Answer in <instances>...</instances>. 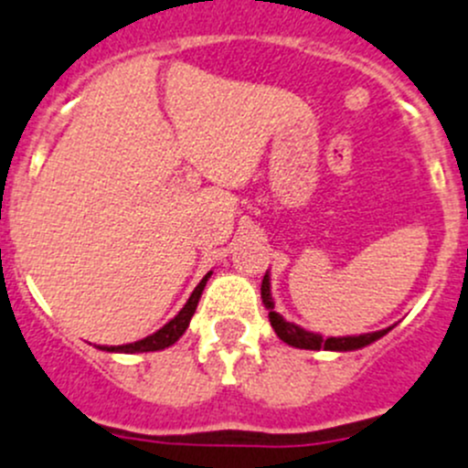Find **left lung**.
I'll use <instances>...</instances> for the list:
<instances>
[{
  "instance_id": "obj_1",
  "label": "left lung",
  "mask_w": 468,
  "mask_h": 468,
  "mask_svg": "<svg viewBox=\"0 0 468 468\" xmlns=\"http://www.w3.org/2000/svg\"><path fill=\"white\" fill-rule=\"evenodd\" d=\"M262 303L264 308L269 310V322H271V328L276 330L278 337L285 344L294 348H308V351H356V348L369 346L376 339H380L382 335L389 333L391 328L378 330V333H365V335H346V337H324L319 333H310V330L301 328V325L287 322L281 314L273 310V299H271V285H269V271L264 273L262 278Z\"/></svg>"
}]
</instances>
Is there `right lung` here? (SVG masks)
Masks as SVG:
<instances>
[{
	"mask_svg": "<svg viewBox=\"0 0 468 468\" xmlns=\"http://www.w3.org/2000/svg\"><path fill=\"white\" fill-rule=\"evenodd\" d=\"M210 273L212 271H207L206 276L201 278V282L195 287V292H192L187 303L181 308V313H178L172 322L165 324L163 328L155 330L154 335H149V337L140 339V342H133V344H122V346H97V348H101V351H108V353H149V351H163V348L172 346V344L178 342V337L186 333L187 325H190V319L192 314H195L197 305H199L201 292H204Z\"/></svg>",
	"mask_w": 468,
	"mask_h": 468,
	"instance_id": "right-lung-1",
	"label": "right lung"
}]
</instances>
